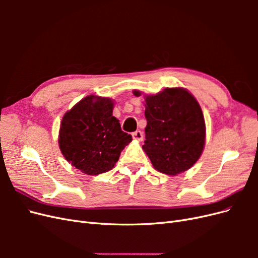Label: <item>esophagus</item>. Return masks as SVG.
Wrapping results in <instances>:
<instances>
[{
  "label": "esophagus",
  "instance_id": "1",
  "mask_svg": "<svg viewBox=\"0 0 258 258\" xmlns=\"http://www.w3.org/2000/svg\"><path fill=\"white\" fill-rule=\"evenodd\" d=\"M132 138L137 140V141H142V140H143V132L140 131V130H137V131L134 132V134H132Z\"/></svg>",
  "mask_w": 258,
  "mask_h": 258
}]
</instances>
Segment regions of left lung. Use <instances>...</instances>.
<instances>
[{"mask_svg":"<svg viewBox=\"0 0 258 258\" xmlns=\"http://www.w3.org/2000/svg\"><path fill=\"white\" fill-rule=\"evenodd\" d=\"M132 92L142 95L140 90ZM144 99L147 124L142 148L159 172H185L200 158L206 144V122L198 101L182 87L165 88Z\"/></svg>","mask_w":258,"mask_h":258,"instance_id":"1","label":"left lung"}]
</instances>
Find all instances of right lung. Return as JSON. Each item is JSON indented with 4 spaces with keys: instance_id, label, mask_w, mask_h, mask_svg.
Returning a JSON list of instances; mask_svg holds the SVG:
<instances>
[{
    "instance_id": "obj_1",
    "label": "right lung",
    "mask_w": 258,
    "mask_h": 258,
    "mask_svg": "<svg viewBox=\"0 0 258 258\" xmlns=\"http://www.w3.org/2000/svg\"><path fill=\"white\" fill-rule=\"evenodd\" d=\"M114 101L87 96L69 110L60 123L58 143L63 157L87 175L107 172L132 137L113 116Z\"/></svg>"
}]
</instances>
